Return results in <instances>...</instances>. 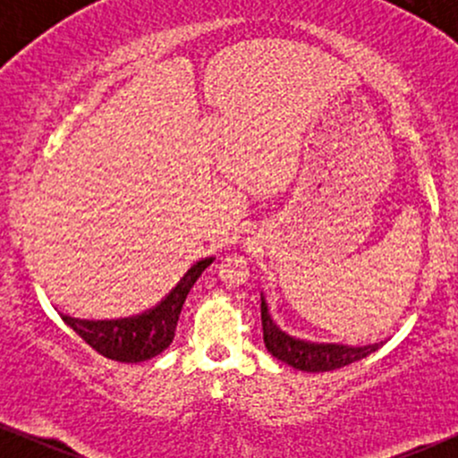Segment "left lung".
I'll return each instance as SVG.
<instances>
[{"label":"left lung","instance_id":"8db88e82","mask_svg":"<svg viewBox=\"0 0 458 458\" xmlns=\"http://www.w3.org/2000/svg\"><path fill=\"white\" fill-rule=\"evenodd\" d=\"M260 317H262V338H265L267 351L273 357L284 361V364L297 368L303 372H329L335 368L353 364V361L364 360L366 355L375 353L381 344L368 346H344V344H325V343H308L288 335L273 323L269 306L260 293Z\"/></svg>","mask_w":458,"mask_h":458}]
</instances>
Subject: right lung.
Wrapping results in <instances>:
<instances>
[{"instance_id":"right-lung-1","label":"right lung","mask_w":458,"mask_h":458,"mask_svg":"<svg viewBox=\"0 0 458 458\" xmlns=\"http://www.w3.org/2000/svg\"><path fill=\"white\" fill-rule=\"evenodd\" d=\"M213 260L215 259L198 260L155 308L146 310L138 317L118 320H83L62 314V318L94 351L109 357V360L124 361V364L146 361L172 344L182 303H185L193 284Z\"/></svg>"}]
</instances>
